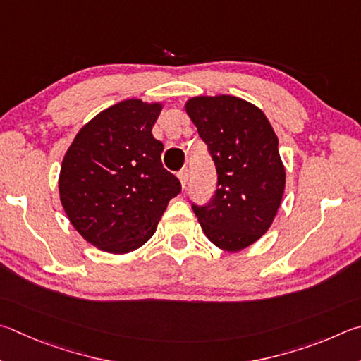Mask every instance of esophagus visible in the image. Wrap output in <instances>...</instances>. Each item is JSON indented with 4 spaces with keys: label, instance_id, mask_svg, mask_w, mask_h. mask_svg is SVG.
<instances>
[{
    "label": "esophagus",
    "instance_id": "1",
    "mask_svg": "<svg viewBox=\"0 0 361 361\" xmlns=\"http://www.w3.org/2000/svg\"><path fill=\"white\" fill-rule=\"evenodd\" d=\"M177 177H179V180H180V185H182V188H185L187 182H188V169H187V168L180 169L179 173H177Z\"/></svg>",
    "mask_w": 361,
    "mask_h": 361
}]
</instances>
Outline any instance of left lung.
I'll return each instance as SVG.
<instances>
[{
    "label": "left lung",
    "mask_w": 361,
    "mask_h": 361,
    "mask_svg": "<svg viewBox=\"0 0 361 361\" xmlns=\"http://www.w3.org/2000/svg\"><path fill=\"white\" fill-rule=\"evenodd\" d=\"M185 111L217 169V190L192 204L207 239L226 252L257 243L269 230L286 188L279 141L262 109L231 94L195 97Z\"/></svg>",
    "instance_id": "8db88e82"
}]
</instances>
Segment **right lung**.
<instances>
[{
	"mask_svg": "<svg viewBox=\"0 0 361 361\" xmlns=\"http://www.w3.org/2000/svg\"><path fill=\"white\" fill-rule=\"evenodd\" d=\"M161 103L125 99L82 126L63 158L59 190L69 222L87 243L128 254L154 236L180 182L163 168L152 135Z\"/></svg>",
	"mask_w": 361,
	"mask_h": 361,
	"instance_id": "right-lung-1",
	"label": "right lung"
}]
</instances>
